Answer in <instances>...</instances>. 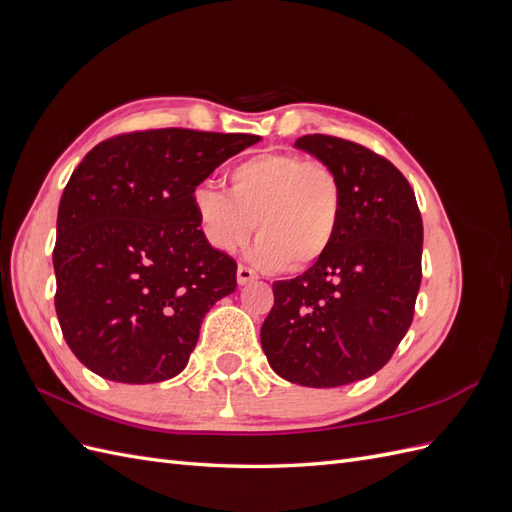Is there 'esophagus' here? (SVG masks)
Segmentation results:
<instances>
[{"label": "esophagus", "mask_w": 512, "mask_h": 512, "mask_svg": "<svg viewBox=\"0 0 512 512\" xmlns=\"http://www.w3.org/2000/svg\"><path fill=\"white\" fill-rule=\"evenodd\" d=\"M252 280H256V273L250 267L239 265V269H237V282H239V286L250 284Z\"/></svg>", "instance_id": "obj_1"}]
</instances>
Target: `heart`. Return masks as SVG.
I'll use <instances>...</instances> for the list:
<instances>
[{
  "mask_svg": "<svg viewBox=\"0 0 512 512\" xmlns=\"http://www.w3.org/2000/svg\"><path fill=\"white\" fill-rule=\"evenodd\" d=\"M192 209L213 250L239 252L258 224L254 265L265 271H305L331 250L344 194L329 164L294 151H265L228 170V194L198 183Z\"/></svg>",
  "mask_w": 512,
  "mask_h": 512,
  "instance_id": "heart-1",
  "label": "heart"
}]
</instances>
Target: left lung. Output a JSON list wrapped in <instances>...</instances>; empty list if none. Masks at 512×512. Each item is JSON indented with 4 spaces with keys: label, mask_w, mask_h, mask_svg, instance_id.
I'll use <instances>...</instances> for the list:
<instances>
[{
    "label": "left lung",
    "mask_w": 512,
    "mask_h": 512,
    "mask_svg": "<svg viewBox=\"0 0 512 512\" xmlns=\"http://www.w3.org/2000/svg\"><path fill=\"white\" fill-rule=\"evenodd\" d=\"M294 145L337 173L342 222L327 256L273 284L260 344L277 376L331 389L376 374L408 333L423 277V220L408 179L378 153L329 134Z\"/></svg>",
    "instance_id": "obj_1"
}]
</instances>
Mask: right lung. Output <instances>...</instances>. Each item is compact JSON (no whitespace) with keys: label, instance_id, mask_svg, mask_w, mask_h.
Wrapping results in <instances>:
<instances>
[{"label":"right lung","instance_id":"obj_1","mask_svg":"<svg viewBox=\"0 0 512 512\" xmlns=\"http://www.w3.org/2000/svg\"><path fill=\"white\" fill-rule=\"evenodd\" d=\"M256 134L162 128L106 138L57 211L55 312L94 374L162 382L188 365L200 322L237 288V262L198 228L192 190Z\"/></svg>","mask_w":512,"mask_h":512}]
</instances>
